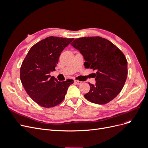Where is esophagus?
Wrapping results in <instances>:
<instances>
[{
    "label": "esophagus",
    "mask_w": 148,
    "mask_h": 148,
    "mask_svg": "<svg viewBox=\"0 0 148 148\" xmlns=\"http://www.w3.org/2000/svg\"><path fill=\"white\" fill-rule=\"evenodd\" d=\"M74 82H75V83L76 84H81L82 83V82L78 81V80H75Z\"/></svg>",
    "instance_id": "1"
}]
</instances>
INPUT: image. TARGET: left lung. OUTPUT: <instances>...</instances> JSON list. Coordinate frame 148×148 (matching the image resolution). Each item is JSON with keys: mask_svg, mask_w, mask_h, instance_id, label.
<instances>
[{"mask_svg": "<svg viewBox=\"0 0 148 148\" xmlns=\"http://www.w3.org/2000/svg\"><path fill=\"white\" fill-rule=\"evenodd\" d=\"M71 46L83 55L85 68L96 71L95 85L89 83V91L84 96L97 104H105L122 91L128 75L127 60L115 45L99 36L75 39Z\"/></svg>", "mask_w": 148, "mask_h": 148, "instance_id": "left-lung-1", "label": "left lung"}]
</instances>
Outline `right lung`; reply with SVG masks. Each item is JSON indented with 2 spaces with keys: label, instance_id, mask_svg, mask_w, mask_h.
Returning a JSON list of instances; mask_svg holds the SVG:
<instances>
[{
  "label": "right lung",
  "instance_id": "right-lung-1",
  "mask_svg": "<svg viewBox=\"0 0 148 148\" xmlns=\"http://www.w3.org/2000/svg\"><path fill=\"white\" fill-rule=\"evenodd\" d=\"M74 38L49 36L31 47L20 68L22 84L29 96L39 106L50 108L64 101L73 79L58 82L49 75L59 62L60 53Z\"/></svg>",
  "mask_w": 148,
  "mask_h": 148
}]
</instances>
